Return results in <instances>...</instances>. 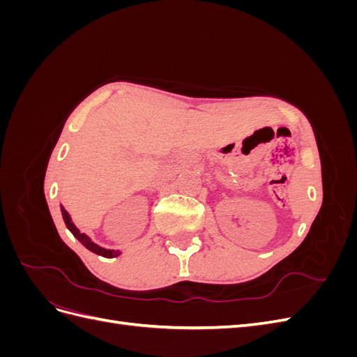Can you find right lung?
<instances>
[{
  "instance_id": "right-lung-1",
  "label": "right lung",
  "mask_w": 357,
  "mask_h": 357,
  "mask_svg": "<svg viewBox=\"0 0 357 357\" xmlns=\"http://www.w3.org/2000/svg\"><path fill=\"white\" fill-rule=\"evenodd\" d=\"M61 211H62V218H63V222H66V225H67V228L71 231V234L75 236V238H77L86 248H88V250H91V252H93V253H96V255H100V256H104V257H114V256L121 255L119 252L107 250V248H102V247H100L98 244H95V243L89 238L88 235L82 234L77 228H75V225L71 222L70 214H68V211H67L66 208L61 207Z\"/></svg>"
}]
</instances>
